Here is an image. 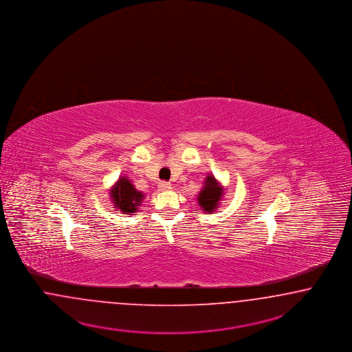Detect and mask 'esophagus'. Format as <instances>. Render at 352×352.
Returning a JSON list of instances; mask_svg holds the SVG:
<instances>
[{
	"label": "esophagus",
	"mask_w": 352,
	"mask_h": 352,
	"mask_svg": "<svg viewBox=\"0 0 352 352\" xmlns=\"http://www.w3.org/2000/svg\"><path fill=\"white\" fill-rule=\"evenodd\" d=\"M158 188L161 190V191H168V190H170L171 188V184H170L169 182H160L158 183Z\"/></svg>",
	"instance_id": "esophagus-1"
}]
</instances>
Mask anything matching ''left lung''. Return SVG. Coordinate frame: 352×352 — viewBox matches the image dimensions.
<instances>
[{
    "label": "left lung",
    "instance_id": "8db88e82",
    "mask_svg": "<svg viewBox=\"0 0 352 352\" xmlns=\"http://www.w3.org/2000/svg\"><path fill=\"white\" fill-rule=\"evenodd\" d=\"M222 195V190L219 187L214 177L209 175L206 179V187L199 194V206H201L208 213H212L219 204V199Z\"/></svg>",
    "mask_w": 352,
    "mask_h": 352
}]
</instances>
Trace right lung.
I'll use <instances>...</instances> for the list:
<instances>
[{
  "mask_svg": "<svg viewBox=\"0 0 352 352\" xmlns=\"http://www.w3.org/2000/svg\"><path fill=\"white\" fill-rule=\"evenodd\" d=\"M142 197L143 195L133 188V184L127 181V178H121L111 191V199L114 204L124 213H133Z\"/></svg>",
  "mask_w": 352,
  "mask_h": 352,
  "instance_id": "add662e5",
  "label": "right lung"
}]
</instances>
